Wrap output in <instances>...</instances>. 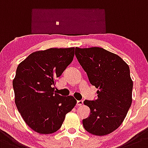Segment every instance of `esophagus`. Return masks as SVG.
I'll list each match as a JSON object with an SVG mask.
<instances>
[{"label": "esophagus", "instance_id": "1", "mask_svg": "<svg viewBox=\"0 0 148 148\" xmlns=\"http://www.w3.org/2000/svg\"><path fill=\"white\" fill-rule=\"evenodd\" d=\"M82 104H83V101L82 100H77V106H82Z\"/></svg>", "mask_w": 148, "mask_h": 148}]
</instances>
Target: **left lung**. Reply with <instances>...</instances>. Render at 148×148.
Wrapping results in <instances>:
<instances>
[{
  "instance_id": "obj_1",
  "label": "left lung",
  "mask_w": 148,
  "mask_h": 148,
  "mask_svg": "<svg viewBox=\"0 0 148 148\" xmlns=\"http://www.w3.org/2000/svg\"><path fill=\"white\" fill-rule=\"evenodd\" d=\"M75 55L95 86L98 99L85 100L90 114L82 120L84 128L106 136L123 122L132 103L133 81L128 65L117 54L99 47L76 48Z\"/></svg>"
}]
</instances>
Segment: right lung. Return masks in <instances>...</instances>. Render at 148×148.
<instances>
[{"instance_id": "1", "label": "right lung", "mask_w": 148, "mask_h": 148, "mask_svg": "<svg viewBox=\"0 0 148 148\" xmlns=\"http://www.w3.org/2000/svg\"><path fill=\"white\" fill-rule=\"evenodd\" d=\"M74 56V47L51 48L32 53L17 68L14 102L26 125L38 134L58 131L77 104L74 97L59 95L54 87Z\"/></svg>"}]
</instances>
